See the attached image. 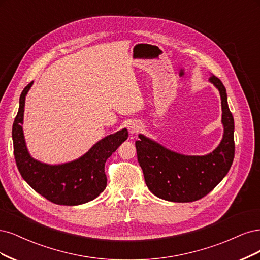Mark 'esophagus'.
<instances>
[{"mask_svg":"<svg viewBox=\"0 0 260 260\" xmlns=\"http://www.w3.org/2000/svg\"><path fill=\"white\" fill-rule=\"evenodd\" d=\"M139 131H141V124L138 122H132L128 124V132L131 134H137L139 133Z\"/></svg>","mask_w":260,"mask_h":260,"instance_id":"34e87169","label":"esophagus"}]
</instances>
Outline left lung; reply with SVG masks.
<instances>
[{
	"instance_id": "left-lung-1",
	"label": "left lung",
	"mask_w": 260,
	"mask_h": 260,
	"mask_svg": "<svg viewBox=\"0 0 260 260\" xmlns=\"http://www.w3.org/2000/svg\"><path fill=\"white\" fill-rule=\"evenodd\" d=\"M209 81L221 97L223 137L213 152L202 156L171 151L139 135L135 146L146 185L157 198L171 202H193L208 194L229 172L234 158V121L222 82L211 75Z\"/></svg>"
}]
</instances>
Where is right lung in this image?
Returning <instances> with one entry per match:
<instances>
[{"instance_id":"obj_1","label":"right lung","mask_w":260,"mask_h":260,"mask_svg":"<svg viewBox=\"0 0 260 260\" xmlns=\"http://www.w3.org/2000/svg\"><path fill=\"white\" fill-rule=\"evenodd\" d=\"M32 83L24 87L13 124L14 155L21 177L38 193L58 205H80L97 198L107 187L105 163L128 137L124 128L99 140L80 158L61 165H48L32 158L22 133L24 99Z\"/></svg>"}]
</instances>
